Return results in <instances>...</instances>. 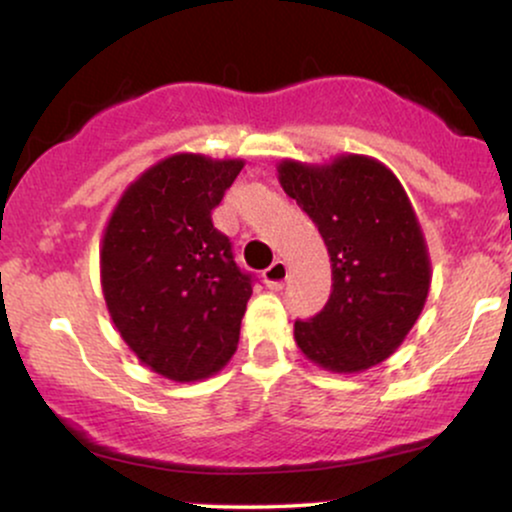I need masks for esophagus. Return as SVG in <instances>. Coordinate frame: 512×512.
<instances>
[{
  "label": "esophagus",
  "instance_id": "1",
  "mask_svg": "<svg viewBox=\"0 0 512 512\" xmlns=\"http://www.w3.org/2000/svg\"><path fill=\"white\" fill-rule=\"evenodd\" d=\"M262 279H264V284L269 286V289H274V291L284 289L286 279H289V267H286V262L276 260L274 264H269V267L264 269Z\"/></svg>",
  "mask_w": 512,
  "mask_h": 512
}]
</instances>
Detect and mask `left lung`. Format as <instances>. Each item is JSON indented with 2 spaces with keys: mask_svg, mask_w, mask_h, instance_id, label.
I'll list each match as a JSON object with an SVG mask.
<instances>
[{
  "mask_svg": "<svg viewBox=\"0 0 512 512\" xmlns=\"http://www.w3.org/2000/svg\"><path fill=\"white\" fill-rule=\"evenodd\" d=\"M276 170L332 262L330 301L293 325L298 349L334 373L378 366L419 320L431 286L424 231L402 182L358 154L325 166L281 161Z\"/></svg>",
  "mask_w": 512,
  "mask_h": 512,
  "instance_id": "8db88e82",
  "label": "left lung"
}]
</instances>
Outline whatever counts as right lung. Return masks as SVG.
Here are the masks:
<instances>
[{"mask_svg":"<svg viewBox=\"0 0 512 512\" xmlns=\"http://www.w3.org/2000/svg\"><path fill=\"white\" fill-rule=\"evenodd\" d=\"M245 163L175 154L139 175L103 233L101 284L117 332L139 361L195 383L231 361L255 276L233 260L211 211Z\"/></svg>","mask_w":512,"mask_h":512,"instance_id":"obj_1","label":"right lung"}]
</instances>
